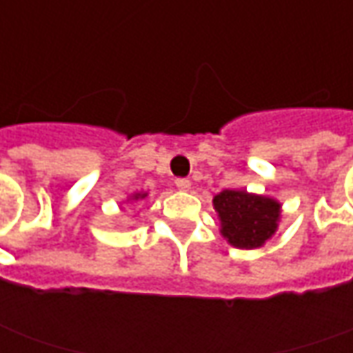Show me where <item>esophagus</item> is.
I'll return each mask as SVG.
<instances>
[{
  "mask_svg": "<svg viewBox=\"0 0 353 353\" xmlns=\"http://www.w3.org/2000/svg\"><path fill=\"white\" fill-rule=\"evenodd\" d=\"M176 188L179 189V191H189V189H191V181H189L188 177H177Z\"/></svg>",
  "mask_w": 353,
  "mask_h": 353,
  "instance_id": "obj_1",
  "label": "esophagus"
}]
</instances>
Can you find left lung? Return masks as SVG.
Instances as JSON below:
<instances>
[{"mask_svg": "<svg viewBox=\"0 0 353 353\" xmlns=\"http://www.w3.org/2000/svg\"><path fill=\"white\" fill-rule=\"evenodd\" d=\"M213 207L221 221V234L228 244L242 250L263 246L275 234L281 219L279 201L244 189L221 191L214 195Z\"/></svg>", "mask_w": 353, "mask_h": 353, "instance_id": "1", "label": "left lung"}]
</instances>
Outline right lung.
Here are the masks:
<instances>
[{
  "instance_id": "obj_1",
  "label": "right lung",
  "mask_w": 353,
  "mask_h": 353,
  "mask_svg": "<svg viewBox=\"0 0 353 353\" xmlns=\"http://www.w3.org/2000/svg\"><path fill=\"white\" fill-rule=\"evenodd\" d=\"M148 193H134V195H130V199L128 201H140V199H144Z\"/></svg>"
}]
</instances>
